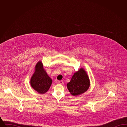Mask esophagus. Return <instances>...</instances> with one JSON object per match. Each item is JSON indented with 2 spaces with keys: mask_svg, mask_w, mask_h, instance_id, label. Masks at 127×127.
<instances>
[{
  "mask_svg": "<svg viewBox=\"0 0 127 127\" xmlns=\"http://www.w3.org/2000/svg\"><path fill=\"white\" fill-rule=\"evenodd\" d=\"M59 83L61 85H63L64 84V82H63V81L62 80H60V81H59Z\"/></svg>",
  "mask_w": 127,
  "mask_h": 127,
  "instance_id": "esophagus-1",
  "label": "esophagus"
}]
</instances>
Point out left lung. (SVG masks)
Masks as SVG:
<instances>
[{
    "instance_id": "1",
    "label": "left lung",
    "mask_w": 127,
    "mask_h": 127,
    "mask_svg": "<svg viewBox=\"0 0 127 127\" xmlns=\"http://www.w3.org/2000/svg\"><path fill=\"white\" fill-rule=\"evenodd\" d=\"M66 86L70 93L74 96L80 95L87 91L90 86V80L84 68L81 67L74 74Z\"/></svg>"
}]
</instances>
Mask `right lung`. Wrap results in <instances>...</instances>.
Listing matches in <instances>:
<instances>
[{"label":"right lung","instance_id":"add662e5","mask_svg":"<svg viewBox=\"0 0 127 127\" xmlns=\"http://www.w3.org/2000/svg\"><path fill=\"white\" fill-rule=\"evenodd\" d=\"M52 83L51 79L43 67L41 61H39L35 67V70L31 79V87L40 94H44L48 91Z\"/></svg>","mask_w":127,"mask_h":127}]
</instances>
